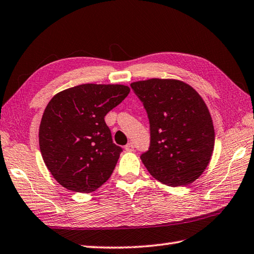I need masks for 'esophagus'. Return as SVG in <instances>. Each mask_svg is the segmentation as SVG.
Wrapping results in <instances>:
<instances>
[{"mask_svg":"<svg viewBox=\"0 0 254 254\" xmlns=\"http://www.w3.org/2000/svg\"><path fill=\"white\" fill-rule=\"evenodd\" d=\"M126 151H127V152H132V151H134L133 143H127V145H126Z\"/></svg>","mask_w":254,"mask_h":254,"instance_id":"1","label":"esophagus"}]
</instances>
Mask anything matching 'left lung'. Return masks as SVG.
<instances>
[{"mask_svg": "<svg viewBox=\"0 0 254 254\" xmlns=\"http://www.w3.org/2000/svg\"><path fill=\"white\" fill-rule=\"evenodd\" d=\"M131 87L150 120L151 144L141 160L151 175L167 186H186L210 162L215 128L205 101L176 79L152 78Z\"/></svg>", "mask_w": 254, "mask_h": 254, "instance_id": "left-lung-1", "label": "left lung"}]
</instances>
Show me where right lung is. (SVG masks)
Returning a JSON list of instances; mask_svg holds the SVG:
<instances>
[{
  "label": "right lung",
  "mask_w": 254,
  "mask_h": 254,
  "mask_svg": "<svg viewBox=\"0 0 254 254\" xmlns=\"http://www.w3.org/2000/svg\"><path fill=\"white\" fill-rule=\"evenodd\" d=\"M128 93L124 84L84 83L48 102L39 126V148L63 187L87 193L110 178L122 148L112 142L104 117Z\"/></svg>",
  "instance_id": "1"
}]
</instances>
